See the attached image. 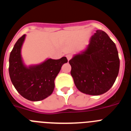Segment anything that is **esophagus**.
Masks as SVG:
<instances>
[{
    "mask_svg": "<svg viewBox=\"0 0 131 131\" xmlns=\"http://www.w3.org/2000/svg\"><path fill=\"white\" fill-rule=\"evenodd\" d=\"M66 57H67V59H68V61H69V60H70V59H71V56L70 55V54H68V55L66 56Z\"/></svg>",
    "mask_w": 131,
    "mask_h": 131,
    "instance_id": "esophagus-1",
    "label": "esophagus"
}]
</instances>
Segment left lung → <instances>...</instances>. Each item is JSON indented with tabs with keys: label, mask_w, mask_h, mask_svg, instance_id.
Instances as JSON below:
<instances>
[{
	"label": "left lung",
	"mask_w": 131,
	"mask_h": 131,
	"mask_svg": "<svg viewBox=\"0 0 131 131\" xmlns=\"http://www.w3.org/2000/svg\"><path fill=\"white\" fill-rule=\"evenodd\" d=\"M69 63L76 87L89 95H100L108 91L119 71L115 44L102 30L96 31L85 49L75 54Z\"/></svg>",
	"instance_id": "1"
}]
</instances>
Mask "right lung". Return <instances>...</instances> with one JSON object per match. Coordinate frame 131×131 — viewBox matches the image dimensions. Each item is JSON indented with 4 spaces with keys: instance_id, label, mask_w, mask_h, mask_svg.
I'll list each match as a JSON object with an SVG mask.
<instances>
[{
    "instance_id": "add662e5",
    "label": "right lung",
    "mask_w": 131,
    "mask_h": 131,
    "mask_svg": "<svg viewBox=\"0 0 131 131\" xmlns=\"http://www.w3.org/2000/svg\"><path fill=\"white\" fill-rule=\"evenodd\" d=\"M26 35L14 45L9 58V75L20 95L30 101H40L52 94L54 80L62 66L68 62L66 57L59 60L47 58L42 63L26 66L21 56V48Z\"/></svg>"
}]
</instances>
